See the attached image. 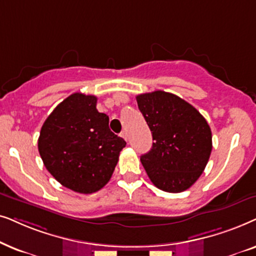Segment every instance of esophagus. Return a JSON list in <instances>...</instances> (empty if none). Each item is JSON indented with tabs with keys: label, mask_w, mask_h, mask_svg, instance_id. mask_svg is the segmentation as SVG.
Wrapping results in <instances>:
<instances>
[{
	"label": "esophagus",
	"mask_w": 256,
	"mask_h": 256,
	"mask_svg": "<svg viewBox=\"0 0 256 256\" xmlns=\"http://www.w3.org/2000/svg\"><path fill=\"white\" fill-rule=\"evenodd\" d=\"M122 137L125 139V140H128V132L126 131H122Z\"/></svg>",
	"instance_id": "obj_1"
}]
</instances>
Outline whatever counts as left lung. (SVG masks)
I'll return each instance as SVG.
<instances>
[{"label":"left lung","instance_id":"1","mask_svg":"<svg viewBox=\"0 0 256 256\" xmlns=\"http://www.w3.org/2000/svg\"><path fill=\"white\" fill-rule=\"evenodd\" d=\"M152 132V148L140 156L148 178L159 190L180 193L199 179L212 152V132L190 103L165 91L137 96Z\"/></svg>","mask_w":256,"mask_h":256}]
</instances>
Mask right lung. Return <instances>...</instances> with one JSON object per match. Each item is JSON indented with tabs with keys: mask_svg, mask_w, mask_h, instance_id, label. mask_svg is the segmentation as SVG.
<instances>
[{
	"mask_svg": "<svg viewBox=\"0 0 256 256\" xmlns=\"http://www.w3.org/2000/svg\"><path fill=\"white\" fill-rule=\"evenodd\" d=\"M97 97L72 94L54 108L40 128L38 151L46 168L74 192H97L111 179L126 142L96 108Z\"/></svg>",
	"mask_w": 256,
	"mask_h": 256,
	"instance_id": "add662e5",
	"label": "right lung"
}]
</instances>
